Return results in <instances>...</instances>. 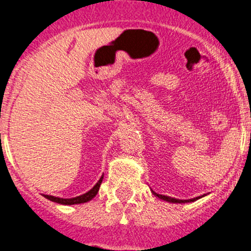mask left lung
<instances>
[{
	"instance_id": "1",
	"label": "left lung",
	"mask_w": 251,
	"mask_h": 251,
	"mask_svg": "<svg viewBox=\"0 0 251 251\" xmlns=\"http://www.w3.org/2000/svg\"><path fill=\"white\" fill-rule=\"evenodd\" d=\"M151 193H153V196L158 197L159 199H163V201H168V203H174V204H184V203H192V201H198V199L203 198V197L206 196V194H203V196H201V197H196V198H193V199H183V201H182V199L171 198V197H168V196H163V194H158V193H155V192H154L153 189H151Z\"/></svg>"
}]
</instances>
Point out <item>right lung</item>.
Returning <instances> with one entry per match:
<instances>
[{"label": "right lung", "mask_w": 251, "mask_h": 251, "mask_svg": "<svg viewBox=\"0 0 251 251\" xmlns=\"http://www.w3.org/2000/svg\"><path fill=\"white\" fill-rule=\"evenodd\" d=\"M102 181H103V175L100 176V178L98 179L97 183H96L95 186L90 189V191L86 192L85 194H81V196L75 197V198H58V197H54V196H47V194H45L44 197L45 198H47L48 201H54V203L62 204V205H74V204L87 203V201H92V199L96 197V194L98 193Z\"/></svg>", "instance_id": "1"}]
</instances>
